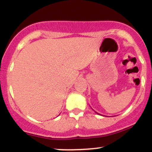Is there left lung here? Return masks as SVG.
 Returning a JSON list of instances; mask_svg holds the SVG:
<instances>
[{
    "label": "left lung",
    "mask_w": 152,
    "mask_h": 152,
    "mask_svg": "<svg viewBox=\"0 0 152 152\" xmlns=\"http://www.w3.org/2000/svg\"><path fill=\"white\" fill-rule=\"evenodd\" d=\"M95 112H96V111H95ZM96 114H99V113H97V112H96Z\"/></svg>",
    "instance_id": "left-lung-1"
}]
</instances>
